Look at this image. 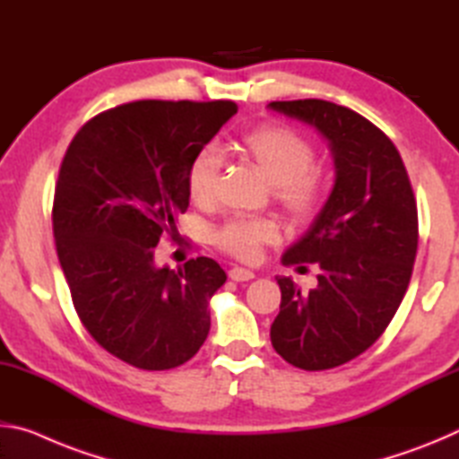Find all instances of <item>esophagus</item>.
I'll return each mask as SVG.
<instances>
[{"mask_svg":"<svg viewBox=\"0 0 459 459\" xmlns=\"http://www.w3.org/2000/svg\"><path fill=\"white\" fill-rule=\"evenodd\" d=\"M229 277L232 279V281H251L255 273H253V271H248V269H243V267H232L229 271Z\"/></svg>","mask_w":459,"mask_h":459,"instance_id":"obj_1","label":"esophagus"}]
</instances>
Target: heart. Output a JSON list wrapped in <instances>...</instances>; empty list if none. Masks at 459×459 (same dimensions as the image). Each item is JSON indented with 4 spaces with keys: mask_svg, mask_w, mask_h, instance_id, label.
Returning a JSON list of instances; mask_svg holds the SVG:
<instances>
[{
    "mask_svg": "<svg viewBox=\"0 0 459 459\" xmlns=\"http://www.w3.org/2000/svg\"><path fill=\"white\" fill-rule=\"evenodd\" d=\"M240 152L273 184V196L293 219H307L322 200V178L314 168L316 147L306 135L285 126H261L240 137ZM221 160L212 147L192 160L186 176L190 198L200 206L212 204ZM216 245L243 261L259 259L263 245L279 240V224L267 216H238L224 222L214 235Z\"/></svg>",
    "mask_w": 459,
    "mask_h": 459,
    "instance_id": "1",
    "label": "heart"
}]
</instances>
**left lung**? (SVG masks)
<instances>
[{
    "label": "left lung",
    "mask_w": 459,
    "mask_h": 459,
    "mask_svg": "<svg viewBox=\"0 0 459 459\" xmlns=\"http://www.w3.org/2000/svg\"><path fill=\"white\" fill-rule=\"evenodd\" d=\"M269 108L320 131L336 166L322 212L281 257L298 269L316 263L317 285L304 291L275 277L281 306L271 344L298 368H333L368 351L405 298L419 240L415 194L397 147L352 108L322 99Z\"/></svg>",
    "instance_id": "obj_1"
}]
</instances>
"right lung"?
<instances>
[{
  "instance_id": "obj_1",
  "label": "right lung",
  "mask_w": 459,
  "mask_h": 459,
  "mask_svg": "<svg viewBox=\"0 0 459 459\" xmlns=\"http://www.w3.org/2000/svg\"><path fill=\"white\" fill-rule=\"evenodd\" d=\"M232 100H134L84 123L60 164L52 230L76 314L107 352L143 370L188 362L227 281L214 259L155 265L190 204L192 160L237 113Z\"/></svg>"
}]
</instances>
